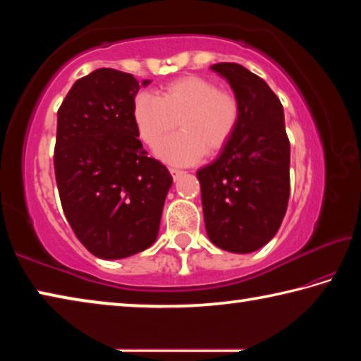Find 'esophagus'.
<instances>
[{"label":"esophagus","mask_w":361,"mask_h":361,"mask_svg":"<svg viewBox=\"0 0 361 361\" xmlns=\"http://www.w3.org/2000/svg\"><path fill=\"white\" fill-rule=\"evenodd\" d=\"M169 170H170V173H172L173 180H178L180 176H181L183 173H185V172H183V170H180V169H175V167H170Z\"/></svg>","instance_id":"esophagus-1"}]
</instances>
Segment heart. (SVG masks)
I'll use <instances>...</instances> for the list:
<instances>
[{"label": "heart", "instance_id": "1", "mask_svg": "<svg viewBox=\"0 0 361 361\" xmlns=\"http://www.w3.org/2000/svg\"><path fill=\"white\" fill-rule=\"evenodd\" d=\"M242 116L240 100L232 90L219 89L204 76H183L167 82L161 97L140 92L133 100V121L148 146L180 127L181 132L157 146L164 161L188 166L221 151L231 142Z\"/></svg>", "mask_w": 361, "mask_h": 361}]
</instances>
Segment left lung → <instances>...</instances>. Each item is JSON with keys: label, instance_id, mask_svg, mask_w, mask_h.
Returning a JSON list of instances; mask_svg holds the SVG:
<instances>
[{"label": "left lung", "instance_id": "obj_1", "mask_svg": "<svg viewBox=\"0 0 361 361\" xmlns=\"http://www.w3.org/2000/svg\"><path fill=\"white\" fill-rule=\"evenodd\" d=\"M239 97V127L200 169L205 229L216 247L252 253L277 234L290 197V140L283 106L264 79L239 63L212 65Z\"/></svg>", "mask_w": 361, "mask_h": 361}]
</instances>
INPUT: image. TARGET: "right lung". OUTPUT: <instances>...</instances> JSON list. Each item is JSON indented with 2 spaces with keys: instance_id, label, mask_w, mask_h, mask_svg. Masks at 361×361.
<instances>
[{
  "instance_id": "right-lung-1",
  "label": "right lung",
  "mask_w": 361,
  "mask_h": 361,
  "mask_svg": "<svg viewBox=\"0 0 361 361\" xmlns=\"http://www.w3.org/2000/svg\"><path fill=\"white\" fill-rule=\"evenodd\" d=\"M138 89L130 73L99 68L73 84L57 111L60 202L78 240L103 259L127 258L154 243L172 186L167 167L148 157L137 138Z\"/></svg>"
}]
</instances>
